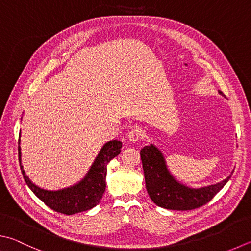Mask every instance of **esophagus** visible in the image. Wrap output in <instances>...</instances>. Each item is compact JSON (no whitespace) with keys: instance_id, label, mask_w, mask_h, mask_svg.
<instances>
[{"instance_id":"esophagus-1","label":"esophagus","mask_w":251,"mask_h":251,"mask_svg":"<svg viewBox=\"0 0 251 251\" xmlns=\"http://www.w3.org/2000/svg\"><path fill=\"white\" fill-rule=\"evenodd\" d=\"M127 137H128V140L131 141V143H135V141H138L144 137V131L141 128H137V127H136V128H133L129 131Z\"/></svg>"}]
</instances>
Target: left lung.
I'll use <instances>...</instances> for the list:
<instances>
[{"mask_svg": "<svg viewBox=\"0 0 251 251\" xmlns=\"http://www.w3.org/2000/svg\"><path fill=\"white\" fill-rule=\"evenodd\" d=\"M218 92L225 97L222 91ZM140 158L143 162L146 189L150 199L158 206L167 209L189 211L203 206L220 192L231 176H228L216 184L197 189L190 188L180 183L171 175L162 152L154 145L145 146L140 150Z\"/></svg>", "mask_w": 251, "mask_h": 251, "instance_id": "left-lung-1", "label": "left lung"}]
</instances>
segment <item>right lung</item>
Here are the masks:
<instances>
[{
  "label": "right lung",
  "mask_w": 251,
  "mask_h": 251,
  "mask_svg": "<svg viewBox=\"0 0 251 251\" xmlns=\"http://www.w3.org/2000/svg\"><path fill=\"white\" fill-rule=\"evenodd\" d=\"M20 141L21 139H18V145H20ZM121 148L122 141L116 139L107 141L102 149L100 150L99 154L83 179L76 184L69 186V188L57 191L39 188L25 175V171L22 166L21 146H18V158H20L23 177H24L26 184L33 191L36 197L53 211L66 214V215H72V214L75 213L88 211V209L97 206L101 201L106 188L105 177L107 172V163L113 158H115L118 153H121Z\"/></svg>",
  "instance_id": "add662e5"
}]
</instances>
